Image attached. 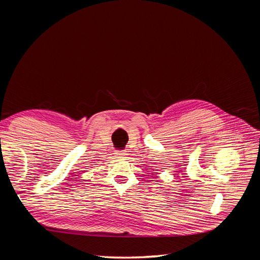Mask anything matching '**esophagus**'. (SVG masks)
I'll return each instance as SVG.
<instances>
[{
  "mask_svg": "<svg viewBox=\"0 0 260 260\" xmlns=\"http://www.w3.org/2000/svg\"><path fill=\"white\" fill-rule=\"evenodd\" d=\"M117 154H118V156H119V157H124L125 155H127V153H125V151H118Z\"/></svg>",
  "mask_w": 260,
  "mask_h": 260,
  "instance_id": "esophagus-1",
  "label": "esophagus"
}]
</instances>
